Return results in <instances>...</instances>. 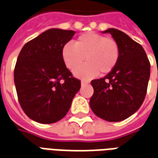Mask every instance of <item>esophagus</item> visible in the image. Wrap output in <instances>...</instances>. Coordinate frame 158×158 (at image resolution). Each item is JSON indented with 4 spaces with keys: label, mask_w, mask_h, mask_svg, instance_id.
I'll return each instance as SVG.
<instances>
[{
    "label": "esophagus",
    "mask_w": 158,
    "mask_h": 158,
    "mask_svg": "<svg viewBox=\"0 0 158 158\" xmlns=\"http://www.w3.org/2000/svg\"><path fill=\"white\" fill-rule=\"evenodd\" d=\"M87 84H88L87 81H85V80H82V81H81V85H85Z\"/></svg>",
    "instance_id": "esophagus-1"
}]
</instances>
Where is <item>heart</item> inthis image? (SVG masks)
<instances>
[{
	"label": "heart",
	"instance_id": "obj_1",
	"mask_svg": "<svg viewBox=\"0 0 158 158\" xmlns=\"http://www.w3.org/2000/svg\"><path fill=\"white\" fill-rule=\"evenodd\" d=\"M62 56L66 67L73 72L86 60L88 63L76 71L75 74L90 79L99 73H109L116 67L120 57V47L114 39L96 33H86L78 37L73 45H64Z\"/></svg>",
	"mask_w": 158,
	"mask_h": 158
}]
</instances>
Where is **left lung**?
Segmentation results:
<instances>
[{
    "label": "left lung",
    "mask_w": 158,
    "mask_h": 158,
    "mask_svg": "<svg viewBox=\"0 0 158 158\" xmlns=\"http://www.w3.org/2000/svg\"><path fill=\"white\" fill-rule=\"evenodd\" d=\"M118 43L120 57L114 69L102 79H94L89 100L93 113L108 122H119L135 113L142 105L150 78L148 57L139 43L116 29H108Z\"/></svg>",
    "instance_id": "left-lung-1"
}]
</instances>
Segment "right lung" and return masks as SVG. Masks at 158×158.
<instances>
[{
	"label": "right lung",
	"mask_w": 158,
	"mask_h": 158,
	"mask_svg": "<svg viewBox=\"0 0 158 158\" xmlns=\"http://www.w3.org/2000/svg\"><path fill=\"white\" fill-rule=\"evenodd\" d=\"M75 34L51 29L27 42L18 56L14 83L19 104L29 118L53 123L65 116L81 86L62 60V47Z\"/></svg>",
	"instance_id": "add662e5"
}]
</instances>
